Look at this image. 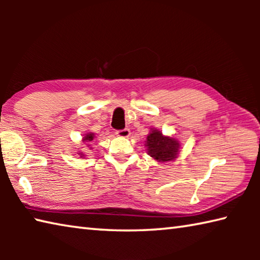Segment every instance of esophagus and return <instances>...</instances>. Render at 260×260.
<instances>
[{
	"mask_svg": "<svg viewBox=\"0 0 260 260\" xmlns=\"http://www.w3.org/2000/svg\"><path fill=\"white\" fill-rule=\"evenodd\" d=\"M117 136H120V138H127V136H129L131 134V131L128 128H124V129H119L116 132Z\"/></svg>",
	"mask_w": 260,
	"mask_h": 260,
	"instance_id": "esophagus-1",
	"label": "esophagus"
}]
</instances>
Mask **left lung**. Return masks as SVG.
Masks as SVG:
<instances>
[{
  "instance_id": "1",
  "label": "left lung",
  "mask_w": 260,
  "mask_h": 260,
  "mask_svg": "<svg viewBox=\"0 0 260 260\" xmlns=\"http://www.w3.org/2000/svg\"><path fill=\"white\" fill-rule=\"evenodd\" d=\"M150 131L146 141L148 155L161 162L174 160L180 151L179 141L171 136L162 135L158 129L151 128Z\"/></svg>"
}]
</instances>
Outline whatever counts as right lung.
<instances>
[{
	"mask_svg": "<svg viewBox=\"0 0 260 260\" xmlns=\"http://www.w3.org/2000/svg\"><path fill=\"white\" fill-rule=\"evenodd\" d=\"M94 138H95V134H94V133H91V132H89V133H87V134L83 135V138H82V142L85 143V144H87L88 142H90V141H93V140H94ZM88 147H89V146H88ZM78 155L80 156V157H85V153H83V151H79V152H78Z\"/></svg>",
	"mask_w": 260,
	"mask_h": 260,
	"instance_id": "1",
	"label": "right lung"
}]
</instances>
